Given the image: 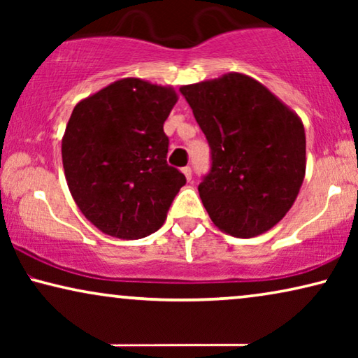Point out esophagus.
<instances>
[{
	"label": "esophagus",
	"mask_w": 358,
	"mask_h": 358,
	"mask_svg": "<svg viewBox=\"0 0 358 358\" xmlns=\"http://www.w3.org/2000/svg\"><path fill=\"white\" fill-rule=\"evenodd\" d=\"M182 173H184L185 179H187V180L192 179V169H190V166H185V168L182 169Z\"/></svg>",
	"instance_id": "esophagus-1"
}]
</instances>
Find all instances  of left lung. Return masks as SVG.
Here are the masks:
<instances>
[{
    "label": "left lung",
    "instance_id": "left-lung-1",
    "mask_svg": "<svg viewBox=\"0 0 358 358\" xmlns=\"http://www.w3.org/2000/svg\"><path fill=\"white\" fill-rule=\"evenodd\" d=\"M212 148L199 185L220 231L254 238L285 217L305 179L306 136L296 112L243 73L180 86Z\"/></svg>",
    "mask_w": 358,
    "mask_h": 358
}]
</instances>
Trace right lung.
Wrapping results in <instances>:
<instances>
[{
	"mask_svg": "<svg viewBox=\"0 0 358 358\" xmlns=\"http://www.w3.org/2000/svg\"><path fill=\"white\" fill-rule=\"evenodd\" d=\"M171 86L124 78L75 106L62 138L68 189L94 227L140 239L163 227L185 176L166 161Z\"/></svg>",
	"mask_w": 358,
	"mask_h": 358,
	"instance_id": "obj_1",
	"label": "right lung"
}]
</instances>
